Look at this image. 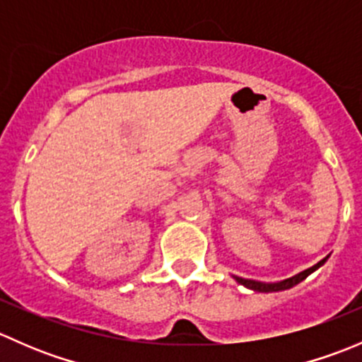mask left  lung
Wrapping results in <instances>:
<instances>
[{
	"mask_svg": "<svg viewBox=\"0 0 362 362\" xmlns=\"http://www.w3.org/2000/svg\"><path fill=\"white\" fill-rule=\"evenodd\" d=\"M329 259V255H326V257L322 259V261H319L317 264H313L312 268L305 269V272L298 273V275L291 276V279H286V280H280V282H259V280H250V279H242V276H235L233 275V279L236 280V282L240 284V286L247 287V289L250 291H255V293H279V291H287L291 289V287L298 286L299 282H303V280L306 279L308 275H312L315 269H319L320 266L324 264V262Z\"/></svg>",
	"mask_w": 362,
	"mask_h": 362,
	"instance_id": "8db88e82",
	"label": "left lung"
}]
</instances>
